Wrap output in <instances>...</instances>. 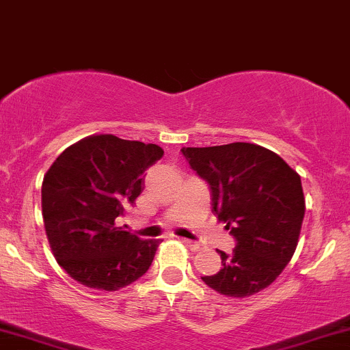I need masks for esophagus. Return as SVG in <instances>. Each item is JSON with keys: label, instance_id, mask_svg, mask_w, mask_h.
<instances>
[{"label": "esophagus", "instance_id": "34e87169", "mask_svg": "<svg viewBox=\"0 0 350 350\" xmlns=\"http://www.w3.org/2000/svg\"><path fill=\"white\" fill-rule=\"evenodd\" d=\"M182 242L185 243V245L189 247V249H190L191 252H197V250L202 249V245H200V243H198V242H191V240H187V239H183Z\"/></svg>", "mask_w": 350, "mask_h": 350}]
</instances>
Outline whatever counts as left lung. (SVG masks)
<instances>
[{
	"instance_id": "1",
	"label": "left lung",
	"mask_w": 350,
	"mask_h": 350,
	"mask_svg": "<svg viewBox=\"0 0 350 350\" xmlns=\"http://www.w3.org/2000/svg\"><path fill=\"white\" fill-rule=\"evenodd\" d=\"M208 183L212 212L234 235L232 254L217 250L220 272L202 280L227 297H249L269 287L297 249L306 198L300 175L272 150L255 144L182 148Z\"/></svg>"
}]
</instances>
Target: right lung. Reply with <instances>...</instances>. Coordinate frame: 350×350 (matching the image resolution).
Listing matches in <instances>:
<instances>
[{"label":"right lung","mask_w":350,"mask_h":350,"mask_svg":"<svg viewBox=\"0 0 350 350\" xmlns=\"http://www.w3.org/2000/svg\"><path fill=\"white\" fill-rule=\"evenodd\" d=\"M161 155L159 145L92 135L48 168L41 185L44 230L71 279L115 292L150 269L160 240L138 239L115 220L135 204L145 170Z\"/></svg>","instance_id":"right-lung-1"}]
</instances>
